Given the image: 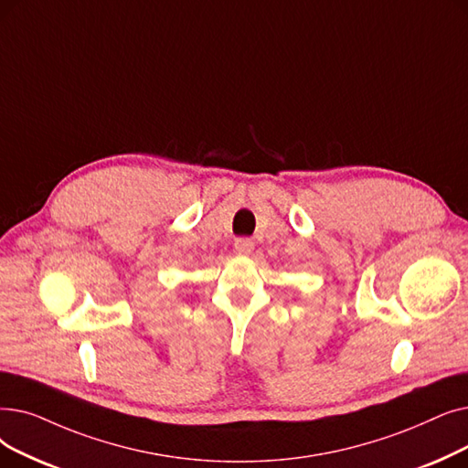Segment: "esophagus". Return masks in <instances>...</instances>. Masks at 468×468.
<instances>
[{"mask_svg": "<svg viewBox=\"0 0 468 468\" xmlns=\"http://www.w3.org/2000/svg\"><path fill=\"white\" fill-rule=\"evenodd\" d=\"M233 249L239 256H249L254 250V242L250 239H237Z\"/></svg>", "mask_w": 468, "mask_h": 468, "instance_id": "34e87169", "label": "esophagus"}]
</instances>
